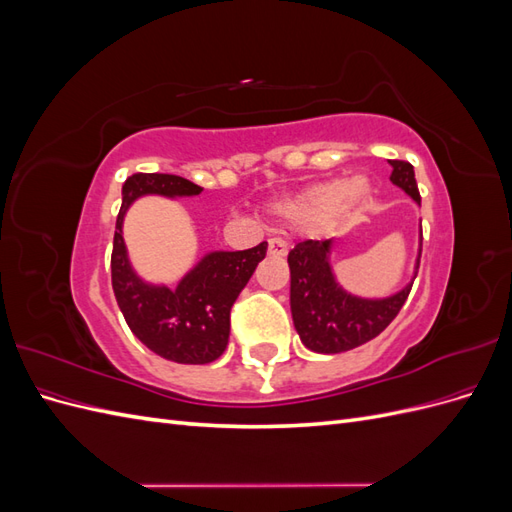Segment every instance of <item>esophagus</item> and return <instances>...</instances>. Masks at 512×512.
<instances>
[{
	"instance_id": "34e87169",
	"label": "esophagus",
	"mask_w": 512,
	"mask_h": 512,
	"mask_svg": "<svg viewBox=\"0 0 512 512\" xmlns=\"http://www.w3.org/2000/svg\"><path fill=\"white\" fill-rule=\"evenodd\" d=\"M288 254V243L282 239H271L269 241V256H277L282 258Z\"/></svg>"
}]
</instances>
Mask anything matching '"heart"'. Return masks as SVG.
Masks as SVG:
<instances>
[{
    "label": "heart",
    "mask_w": 512,
    "mask_h": 512,
    "mask_svg": "<svg viewBox=\"0 0 512 512\" xmlns=\"http://www.w3.org/2000/svg\"><path fill=\"white\" fill-rule=\"evenodd\" d=\"M371 196V183L367 177H335L312 185L299 196L288 198L277 205V215L288 224L309 226L329 220L331 215L346 209L363 207Z\"/></svg>",
    "instance_id": "b5f03b06"
}]
</instances>
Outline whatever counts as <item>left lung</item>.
<instances>
[{
    "instance_id": "left-lung-1",
    "label": "left lung",
    "mask_w": 512,
    "mask_h": 512,
    "mask_svg": "<svg viewBox=\"0 0 512 512\" xmlns=\"http://www.w3.org/2000/svg\"><path fill=\"white\" fill-rule=\"evenodd\" d=\"M391 166V181L421 205L414 166L404 160H391ZM331 243V239H307L294 245L288 254L290 312L294 329L305 348L320 354L346 352L378 337L404 307L414 284L412 280L404 290L386 299L354 297L335 282L329 262ZM418 262H421V250L416 258V271Z\"/></svg>"
}]
</instances>
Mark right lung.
Segmentation results:
<instances>
[{"instance_id": "obj_1", "label": "right lung", "mask_w": 512, "mask_h": 512, "mask_svg": "<svg viewBox=\"0 0 512 512\" xmlns=\"http://www.w3.org/2000/svg\"><path fill=\"white\" fill-rule=\"evenodd\" d=\"M200 185L162 173H136L121 188L111 277L117 305L130 331L162 359L205 365L222 356L230 335V307L250 282L258 262L267 254V241L243 252H211L183 277L175 290L153 286L138 277L128 260L121 226L123 215L145 194L196 196Z\"/></svg>"}]
</instances>
